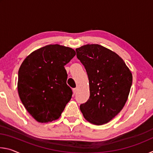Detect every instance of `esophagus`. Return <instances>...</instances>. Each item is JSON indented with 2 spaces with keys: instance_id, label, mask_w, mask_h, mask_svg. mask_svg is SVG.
<instances>
[{
  "instance_id": "esophagus-1",
  "label": "esophagus",
  "mask_w": 153,
  "mask_h": 153,
  "mask_svg": "<svg viewBox=\"0 0 153 153\" xmlns=\"http://www.w3.org/2000/svg\"><path fill=\"white\" fill-rule=\"evenodd\" d=\"M77 88H74L73 89V93H74V94H76V93L77 92Z\"/></svg>"
}]
</instances>
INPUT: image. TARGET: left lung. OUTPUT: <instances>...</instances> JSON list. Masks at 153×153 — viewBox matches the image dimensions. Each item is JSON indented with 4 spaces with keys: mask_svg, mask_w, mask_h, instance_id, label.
<instances>
[{
    "mask_svg": "<svg viewBox=\"0 0 153 153\" xmlns=\"http://www.w3.org/2000/svg\"><path fill=\"white\" fill-rule=\"evenodd\" d=\"M89 80L90 97L80 105L85 120L94 125L107 123L122 110L132 84V74L117 53L99 45L76 49Z\"/></svg>",
    "mask_w": 153,
    "mask_h": 153,
    "instance_id": "1",
    "label": "left lung"
}]
</instances>
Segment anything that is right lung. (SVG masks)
Instances as JSON below:
<instances>
[{
  "label": "right lung",
  "mask_w": 153,
  "mask_h": 153,
  "mask_svg": "<svg viewBox=\"0 0 153 153\" xmlns=\"http://www.w3.org/2000/svg\"><path fill=\"white\" fill-rule=\"evenodd\" d=\"M76 54L67 46L49 45L33 51L21 65L18 94L27 112L38 122L58 120L71 100L72 90L67 85L64 66Z\"/></svg>",
  "instance_id": "obj_1"
}]
</instances>
